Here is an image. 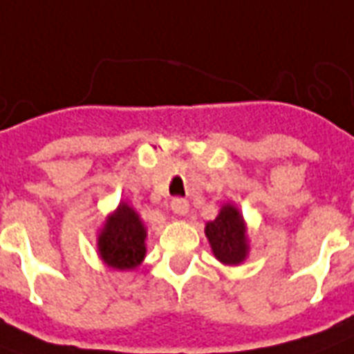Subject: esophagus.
<instances>
[{"mask_svg":"<svg viewBox=\"0 0 354 354\" xmlns=\"http://www.w3.org/2000/svg\"><path fill=\"white\" fill-rule=\"evenodd\" d=\"M171 209L176 213V215H187L189 211V202L185 198H174L171 202Z\"/></svg>","mask_w":354,"mask_h":354,"instance_id":"1","label":"esophagus"}]
</instances>
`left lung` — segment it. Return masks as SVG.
<instances>
[{
    "label": "left lung",
    "instance_id": "obj_1",
    "mask_svg": "<svg viewBox=\"0 0 354 354\" xmlns=\"http://www.w3.org/2000/svg\"><path fill=\"white\" fill-rule=\"evenodd\" d=\"M205 235L221 263L239 264L244 261L248 253L246 227L235 205H224L215 221L205 224Z\"/></svg>",
    "mask_w": 354,
    "mask_h": 354
}]
</instances>
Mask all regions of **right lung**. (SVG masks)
<instances>
[{"mask_svg": "<svg viewBox=\"0 0 354 354\" xmlns=\"http://www.w3.org/2000/svg\"><path fill=\"white\" fill-rule=\"evenodd\" d=\"M145 232L138 213L127 204H119L99 235L102 261L115 270H132L145 257Z\"/></svg>", "mask_w": 354, "mask_h": 354, "instance_id": "add662e5", "label": "right lung"}]
</instances>
